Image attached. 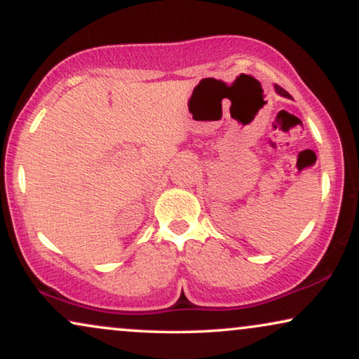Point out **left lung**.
I'll return each instance as SVG.
<instances>
[{
  "instance_id": "obj_1",
  "label": "left lung",
  "mask_w": 359,
  "mask_h": 359,
  "mask_svg": "<svg viewBox=\"0 0 359 359\" xmlns=\"http://www.w3.org/2000/svg\"><path fill=\"white\" fill-rule=\"evenodd\" d=\"M274 88H276V93H278V95H281V96H284V97H291V95H289V93L286 91V90H283V88L281 86H274Z\"/></svg>"
}]
</instances>
